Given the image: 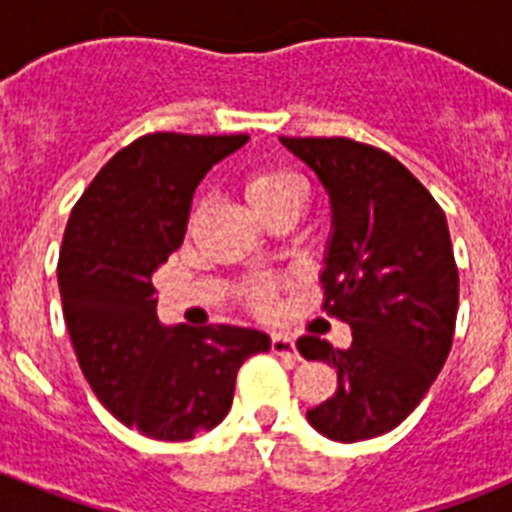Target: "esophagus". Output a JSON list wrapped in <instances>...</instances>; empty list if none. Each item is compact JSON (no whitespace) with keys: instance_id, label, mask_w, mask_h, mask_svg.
<instances>
[{"instance_id":"obj_1","label":"esophagus","mask_w":512,"mask_h":512,"mask_svg":"<svg viewBox=\"0 0 512 512\" xmlns=\"http://www.w3.org/2000/svg\"><path fill=\"white\" fill-rule=\"evenodd\" d=\"M271 351L277 356H292V359H297L295 338L287 336V333H271Z\"/></svg>"}]
</instances>
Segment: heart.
I'll use <instances>...</instances> for the list:
<instances>
[{
    "mask_svg": "<svg viewBox=\"0 0 512 512\" xmlns=\"http://www.w3.org/2000/svg\"><path fill=\"white\" fill-rule=\"evenodd\" d=\"M241 187L248 205L259 212L266 223L284 215L297 217L302 207L307 205V197H310V187H307L305 176L287 164L253 166V169L243 174ZM202 212H205V205L197 202L192 215H189V228H197V223L202 220ZM248 297H251L256 310H269L271 300H274V284L264 282V279L253 282L248 287Z\"/></svg>",
    "mask_w": 512,
    "mask_h": 512,
    "instance_id": "heart-1",
    "label": "heart"
}]
</instances>
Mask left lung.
I'll return each mask as SVG.
<instances>
[{
  "label": "left lung",
  "mask_w": 512,
  "mask_h": 512,
  "mask_svg": "<svg viewBox=\"0 0 512 512\" xmlns=\"http://www.w3.org/2000/svg\"><path fill=\"white\" fill-rule=\"evenodd\" d=\"M330 197L333 233L320 282L323 307L351 325L341 351L297 341L310 361L336 366L338 390L307 420L333 441L377 438L408 418L451 351L459 271L446 215L390 153L351 138H279Z\"/></svg>",
  "instance_id": "obj_1"
}]
</instances>
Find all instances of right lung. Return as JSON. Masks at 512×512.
<instances>
[{
    "label": "right lung",
    "instance_id": "right-lung-1",
    "mask_svg": "<svg viewBox=\"0 0 512 512\" xmlns=\"http://www.w3.org/2000/svg\"><path fill=\"white\" fill-rule=\"evenodd\" d=\"M248 135L151 133L117 151L71 210L58 259L63 318L89 387L120 423L189 441L233 405L243 361L266 333L164 325L153 271L182 246L202 176Z\"/></svg>",
    "mask_w": 512,
    "mask_h": 512
}]
</instances>
